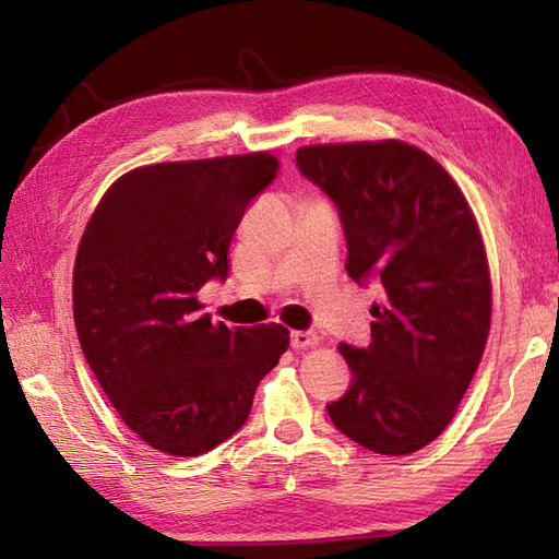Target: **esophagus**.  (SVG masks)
I'll use <instances>...</instances> for the list:
<instances>
[{"label": "esophagus", "instance_id": "1", "mask_svg": "<svg viewBox=\"0 0 559 559\" xmlns=\"http://www.w3.org/2000/svg\"><path fill=\"white\" fill-rule=\"evenodd\" d=\"M319 343V336L314 331H293L290 334V346L295 350H302V348H312Z\"/></svg>", "mask_w": 559, "mask_h": 559}]
</instances>
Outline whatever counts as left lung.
<instances>
[{
	"mask_svg": "<svg viewBox=\"0 0 559 559\" xmlns=\"http://www.w3.org/2000/svg\"><path fill=\"white\" fill-rule=\"evenodd\" d=\"M295 163L334 201L348 276L382 290L370 346H338L353 382L329 418L377 454H413L454 418L488 341L476 218L442 165L403 141L305 146Z\"/></svg>",
	"mask_w": 559,
	"mask_h": 559,
	"instance_id": "left-lung-1",
	"label": "left lung"
}]
</instances>
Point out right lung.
<instances>
[{"label": "right lung", "instance_id": "1", "mask_svg": "<svg viewBox=\"0 0 559 559\" xmlns=\"http://www.w3.org/2000/svg\"><path fill=\"white\" fill-rule=\"evenodd\" d=\"M276 173L266 151L146 165L105 192L81 237V350L129 430L165 454H206L240 430L288 348L281 324L213 326L197 300L228 278L237 225Z\"/></svg>", "mask_w": 559, "mask_h": 559}]
</instances>
